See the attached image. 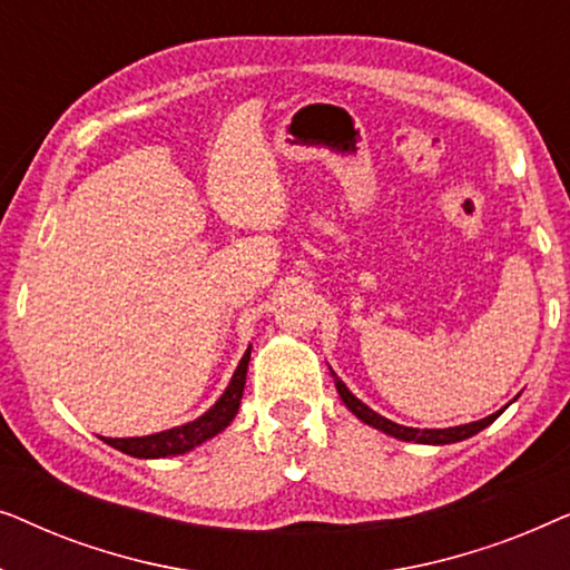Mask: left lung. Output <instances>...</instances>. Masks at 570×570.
Instances as JSON below:
<instances>
[{
  "instance_id": "8db88e82",
  "label": "left lung",
  "mask_w": 570,
  "mask_h": 570,
  "mask_svg": "<svg viewBox=\"0 0 570 570\" xmlns=\"http://www.w3.org/2000/svg\"><path fill=\"white\" fill-rule=\"evenodd\" d=\"M332 376H334V373H332ZM334 386H337L342 402L347 404V410L353 412L355 417H361L363 423L379 428V431L394 435V439H400V441L439 443V446H441V443H456V441L470 439V435H474V433H480L482 428L493 423V420L503 412V410H501V412H493V415L482 417V420H478V423H466V425H456V428H425V431H420V428H407V425L392 423V420L381 417L379 412H373V410L368 407V404H363L361 400H357V396H355L353 392H350V389H347L345 384H342V381H340L337 376H334Z\"/></svg>"
}]
</instances>
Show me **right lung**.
<instances>
[{"label": "right lung", "instance_id": "right-lung-1", "mask_svg": "<svg viewBox=\"0 0 570 570\" xmlns=\"http://www.w3.org/2000/svg\"><path fill=\"white\" fill-rule=\"evenodd\" d=\"M248 357H252V347L246 350L244 357H240L238 368H236V373H233L230 384L223 392L220 400H217L202 417L191 420V423H186V425L170 428V431L142 435V439H104V441L111 443L114 449L124 451V454L139 456V459L174 456V454H184V451L199 446V443H205L207 439H213V435L225 431V428L230 425V420L236 417L240 396H244Z\"/></svg>", "mask_w": 570, "mask_h": 570}]
</instances>
